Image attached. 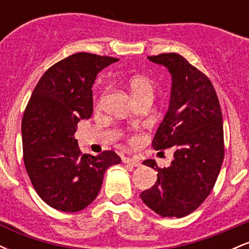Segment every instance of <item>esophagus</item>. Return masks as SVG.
<instances>
[{"label": "esophagus", "mask_w": 249, "mask_h": 249, "mask_svg": "<svg viewBox=\"0 0 249 249\" xmlns=\"http://www.w3.org/2000/svg\"><path fill=\"white\" fill-rule=\"evenodd\" d=\"M123 161L125 162V164H128V165H132V166H141L142 162L139 160L138 158H130V157H125L124 159H123Z\"/></svg>", "instance_id": "34e87169"}]
</instances>
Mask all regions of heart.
Returning a JSON list of instances; mask_svg holds the SVG:
<instances>
[{
    "mask_svg": "<svg viewBox=\"0 0 249 249\" xmlns=\"http://www.w3.org/2000/svg\"><path fill=\"white\" fill-rule=\"evenodd\" d=\"M128 88H130L131 93H132L133 98L136 101L144 96H153L154 92V84L152 79L142 75L133 76L128 81ZM142 136L141 133H134L130 137V142L132 145H137L142 142Z\"/></svg>",
    "mask_w": 249,
    "mask_h": 249,
    "instance_id": "1",
    "label": "heart"
}]
</instances>
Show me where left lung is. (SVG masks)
I'll list each match as a JSON object with an SVG mask.
<instances>
[{"label":"left lung","instance_id":"left-lung-1","mask_svg":"<svg viewBox=\"0 0 249 249\" xmlns=\"http://www.w3.org/2000/svg\"><path fill=\"white\" fill-rule=\"evenodd\" d=\"M148 59L172 76L170 107L152 146L176 152L170 167H158L153 159L142 162L157 170L158 179L141 198L159 215L182 218L205 201L218 179L225 156L221 107L210 78L179 53Z\"/></svg>","mask_w":249,"mask_h":249}]
</instances>
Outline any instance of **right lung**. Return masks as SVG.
<instances>
[{
    "instance_id": "add662e5",
    "label": "right lung",
    "mask_w": 249,
    "mask_h": 249,
    "mask_svg": "<svg viewBox=\"0 0 249 249\" xmlns=\"http://www.w3.org/2000/svg\"><path fill=\"white\" fill-rule=\"evenodd\" d=\"M118 58L73 53L55 63L34 89L22 119L24 166L45 204L78 212L101 191L107 170L122 159L115 151L83 154L77 124L92 115V85L99 71Z\"/></svg>"
}]
</instances>
